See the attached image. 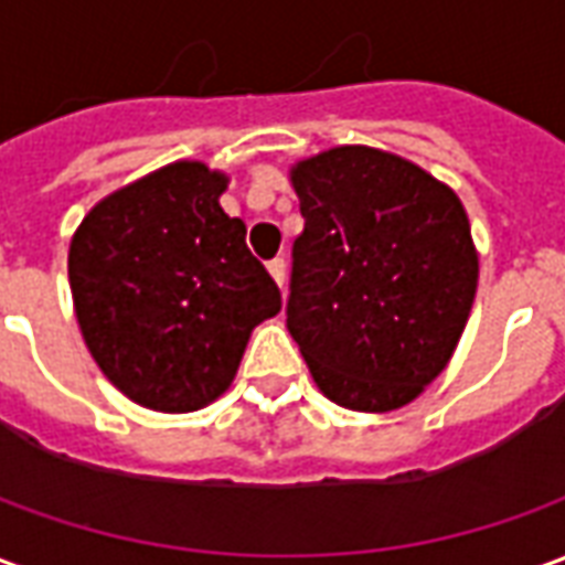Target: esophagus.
I'll list each match as a JSON object with an SVG mask.
<instances>
[{"label": "esophagus", "mask_w": 565, "mask_h": 565, "mask_svg": "<svg viewBox=\"0 0 565 565\" xmlns=\"http://www.w3.org/2000/svg\"><path fill=\"white\" fill-rule=\"evenodd\" d=\"M269 275H271V278H275V284H278V287H284V284H287V263H284L281 257L271 259V263H269Z\"/></svg>", "instance_id": "1"}]
</instances>
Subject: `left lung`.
Listing matches in <instances>:
<instances>
[{
  "label": "left lung",
  "mask_w": 565,
  "mask_h": 565,
  "mask_svg": "<svg viewBox=\"0 0 565 565\" xmlns=\"http://www.w3.org/2000/svg\"><path fill=\"white\" fill-rule=\"evenodd\" d=\"M306 217L287 330L318 391L384 415L415 403L457 351L478 290L460 196L417 162L339 145L290 166Z\"/></svg>",
  "instance_id": "1"
}]
</instances>
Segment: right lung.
Instances as JSON below:
<instances>
[{
  "mask_svg": "<svg viewBox=\"0 0 565 565\" xmlns=\"http://www.w3.org/2000/svg\"><path fill=\"white\" fill-rule=\"evenodd\" d=\"M230 174L178 160L99 199L68 245L81 335L132 403L184 415L230 391L281 290L221 209Z\"/></svg>",
  "mask_w": 565,
  "mask_h": 565,
  "instance_id": "add662e5",
  "label": "right lung"
}]
</instances>
